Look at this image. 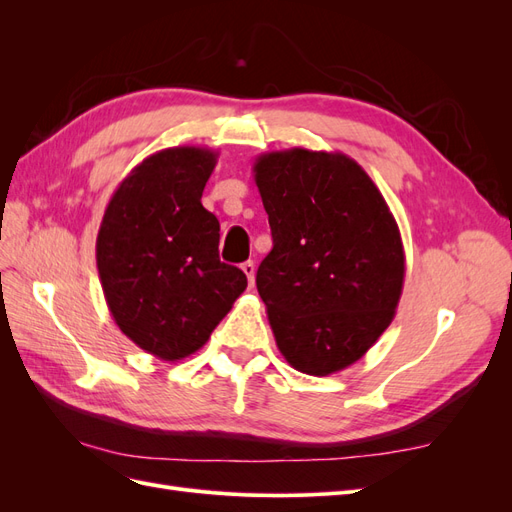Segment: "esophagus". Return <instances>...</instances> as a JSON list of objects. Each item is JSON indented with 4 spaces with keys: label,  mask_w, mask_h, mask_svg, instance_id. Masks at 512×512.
<instances>
[{
    "label": "esophagus",
    "mask_w": 512,
    "mask_h": 512,
    "mask_svg": "<svg viewBox=\"0 0 512 512\" xmlns=\"http://www.w3.org/2000/svg\"><path fill=\"white\" fill-rule=\"evenodd\" d=\"M241 271L247 275V282H250V286H254V273H256L254 260H245L243 265H241Z\"/></svg>",
    "instance_id": "obj_1"
}]
</instances>
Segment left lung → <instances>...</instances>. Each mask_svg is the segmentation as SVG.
Returning <instances> with one entry per match:
<instances>
[{
  "mask_svg": "<svg viewBox=\"0 0 512 512\" xmlns=\"http://www.w3.org/2000/svg\"><path fill=\"white\" fill-rule=\"evenodd\" d=\"M254 179L273 237L256 286L277 348L303 374L342 371L395 318L406 256L393 213L339 151L262 153Z\"/></svg>",
  "mask_w": 512,
  "mask_h": 512,
  "instance_id": "obj_1",
  "label": "left lung"
}]
</instances>
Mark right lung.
<instances>
[{"instance_id": "add662e5", "label": "right lung", "mask_w": 512, "mask_h": 512, "mask_svg": "<svg viewBox=\"0 0 512 512\" xmlns=\"http://www.w3.org/2000/svg\"><path fill=\"white\" fill-rule=\"evenodd\" d=\"M218 153L170 147L119 183L96 241L104 299L145 352L181 361L207 344L247 277L220 260V222L200 203Z\"/></svg>"}]
</instances>
